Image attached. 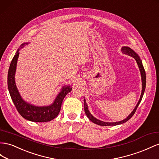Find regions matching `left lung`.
Segmentation results:
<instances>
[{
  "instance_id": "left-lung-1",
  "label": "left lung",
  "mask_w": 159,
  "mask_h": 159,
  "mask_svg": "<svg viewBox=\"0 0 159 159\" xmlns=\"http://www.w3.org/2000/svg\"><path fill=\"white\" fill-rule=\"evenodd\" d=\"M121 51H122V52L123 53L126 54L128 55H130V56L132 57L133 58H134V59L136 60L137 64H138L139 67L140 71L141 77H142V82H143L142 93H141V96H140V100H139V101L138 102V104H137V105L135 107V108L134 109V110L132 111L131 114L129 116H128L126 119H124V120L117 122H105L99 120H98V119L94 118L93 116L89 113V111L88 108V106H87V104H86V102H85V100L84 99V110H85V114L87 115L88 118L90 120H91L92 122L98 124V125H100V126H116V125H118V124H123L124 122H127L128 120H130L132 118V116L134 114V113L136 112V110L137 108H138V106L140 104L141 100H142V98H143V94H144V90H145V88H146V73H145V70L144 69V67L143 66L142 61H141L140 59L138 56V55H137L132 49H130V48H128V47H123V48L121 49Z\"/></svg>"
}]
</instances>
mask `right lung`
<instances>
[{
	"mask_svg": "<svg viewBox=\"0 0 159 159\" xmlns=\"http://www.w3.org/2000/svg\"><path fill=\"white\" fill-rule=\"evenodd\" d=\"M27 44L28 43L22 44L20 46L21 48H23V45ZM21 48L17 49L16 54L13 59H12L8 72V88L11 99L13 102L17 111L24 118L30 121L37 122L51 121V120L57 117V116L59 114L64 98L68 93L71 91L72 88L70 86L63 87L61 91L57 95L56 99L55 100L53 104L49 106L37 107L25 102L20 96L15 81V74L17 59L19 57V50Z\"/></svg>",
	"mask_w": 159,
	"mask_h": 159,
	"instance_id": "right-lung-1",
	"label": "right lung"
}]
</instances>
